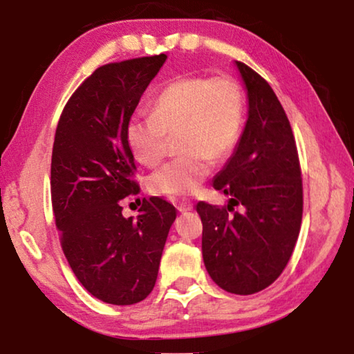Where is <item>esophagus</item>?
I'll return each mask as SVG.
<instances>
[{
	"label": "esophagus",
	"mask_w": 354,
	"mask_h": 354,
	"mask_svg": "<svg viewBox=\"0 0 354 354\" xmlns=\"http://www.w3.org/2000/svg\"><path fill=\"white\" fill-rule=\"evenodd\" d=\"M176 208L179 213H187V211H191L194 208V205L191 202H179Z\"/></svg>",
	"instance_id": "esophagus-1"
}]
</instances>
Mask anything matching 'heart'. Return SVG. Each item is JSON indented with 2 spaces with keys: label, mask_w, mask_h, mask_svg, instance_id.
<instances>
[{
  "label": "heart",
  "mask_w": 354,
  "mask_h": 354,
  "mask_svg": "<svg viewBox=\"0 0 354 354\" xmlns=\"http://www.w3.org/2000/svg\"><path fill=\"white\" fill-rule=\"evenodd\" d=\"M245 118L241 87L229 76H184L167 84L156 95L151 114H136L125 130L131 154L143 165L159 163L168 136H178L183 156L152 173L149 191L168 198L195 194L209 176L213 160H224L235 151Z\"/></svg>",
  "instance_id": "1"
}]
</instances>
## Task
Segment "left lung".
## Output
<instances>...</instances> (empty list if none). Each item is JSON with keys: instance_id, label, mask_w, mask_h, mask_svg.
Segmentation results:
<instances>
[{"instance_id": "8db88e82", "label": "left lung", "mask_w": 354, "mask_h": 354, "mask_svg": "<svg viewBox=\"0 0 354 354\" xmlns=\"http://www.w3.org/2000/svg\"><path fill=\"white\" fill-rule=\"evenodd\" d=\"M248 93V120L239 143L216 175L224 208L197 203L202 254L213 281L232 294L259 292L281 275L302 223V178L288 115L266 79L235 62ZM241 204V214L233 210ZM233 210L234 214H229Z\"/></svg>"}]
</instances>
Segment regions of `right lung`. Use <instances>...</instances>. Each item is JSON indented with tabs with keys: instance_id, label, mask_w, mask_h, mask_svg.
<instances>
[{
	"instance_id": "obj_1",
	"label": "right lung",
	"mask_w": 354,
	"mask_h": 354,
	"mask_svg": "<svg viewBox=\"0 0 354 354\" xmlns=\"http://www.w3.org/2000/svg\"><path fill=\"white\" fill-rule=\"evenodd\" d=\"M165 60L160 54L97 68L57 125L50 194L62 250L82 286L106 304L133 305L151 294L176 219L159 197L145 198L136 219L120 207L140 192L127 124Z\"/></svg>"
}]
</instances>
